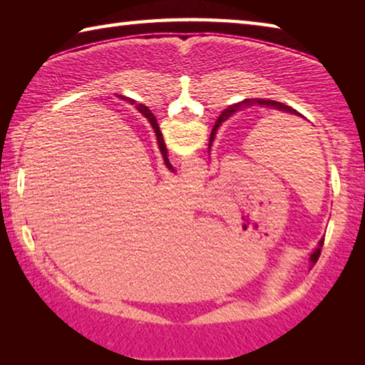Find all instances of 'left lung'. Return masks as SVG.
I'll use <instances>...</instances> for the list:
<instances>
[{
	"instance_id": "obj_1",
	"label": "left lung",
	"mask_w": 365,
	"mask_h": 365,
	"mask_svg": "<svg viewBox=\"0 0 365 365\" xmlns=\"http://www.w3.org/2000/svg\"><path fill=\"white\" fill-rule=\"evenodd\" d=\"M251 106L269 108V109H274V110H280V113H288V114H293V115H299V117H302V119H306V117L302 115V114H299L298 110L293 109V108H289V106H287V104H283V103H280V101H274V100H257V98H245L243 101L233 104V106L225 109L224 113L220 114V117L217 119V122H215V125H214L212 132H211V138H209V148H207L209 151H211V146H212V141H214V138H215V133H217L219 127L222 125V123H224L227 119H230V117H232L233 114H237L238 110H243V109L251 108ZM322 246H324V238H320V240H319V246L311 252V257H309V261H311L312 265L317 262V259H319V256H320V251H322Z\"/></svg>"
}]
</instances>
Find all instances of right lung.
Here are the masks:
<instances>
[{
    "mask_svg": "<svg viewBox=\"0 0 365 365\" xmlns=\"http://www.w3.org/2000/svg\"><path fill=\"white\" fill-rule=\"evenodd\" d=\"M123 101H128L130 104H135V101L132 100V98H127V96H120ZM137 110L140 114H143L146 119H148V122L151 123V127H153V130H154V133H156V138H158V146H159V151H160V154H163V159H164V164H165V168H168L170 172H175V169L172 168V164L169 163V158H168V148H165V143H164V138H163V133H160V130H159V125H158V122H156V117H154V114L151 113L150 109H148V106H145V104H137Z\"/></svg>",
    "mask_w": 365,
    "mask_h": 365,
    "instance_id": "obj_1",
    "label": "right lung"
}]
</instances>
